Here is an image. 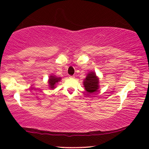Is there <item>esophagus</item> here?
I'll return each mask as SVG.
<instances>
[{"label": "esophagus", "instance_id": "34e87169", "mask_svg": "<svg viewBox=\"0 0 149 149\" xmlns=\"http://www.w3.org/2000/svg\"><path fill=\"white\" fill-rule=\"evenodd\" d=\"M69 77H70V79H74V76H70Z\"/></svg>", "mask_w": 149, "mask_h": 149}]
</instances>
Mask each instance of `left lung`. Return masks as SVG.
Wrapping results in <instances>:
<instances>
[{
	"label": "left lung",
	"mask_w": 149,
	"mask_h": 149,
	"mask_svg": "<svg viewBox=\"0 0 149 149\" xmlns=\"http://www.w3.org/2000/svg\"><path fill=\"white\" fill-rule=\"evenodd\" d=\"M99 79L93 72H89L83 82V85L88 93L95 92L98 89Z\"/></svg>",
	"instance_id": "obj_1"
}]
</instances>
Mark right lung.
<instances>
[{
	"instance_id": "1",
	"label": "right lung",
	"mask_w": 149,
	"mask_h": 149,
	"mask_svg": "<svg viewBox=\"0 0 149 149\" xmlns=\"http://www.w3.org/2000/svg\"><path fill=\"white\" fill-rule=\"evenodd\" d=\"M61 78H58V77H56L55 76H51L49 78V86L52 89H54L55 87V85L59 81H60Z\"/></svg>"
}]
</instances>
